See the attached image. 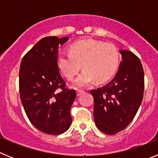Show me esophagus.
Returning a JSON list of instances; mask_svg holds the SVG:
<instances>
[{
    "label": "esophagus",
    "mask_w": 158,
    "mask_h": 158,
    "mask_svg": "<svg viewBox=\"0 0 158 158\" xmlns=\"http://www.w3.org/2000/svg\"><path fill=\"white\" fill-rule=\"evenodd\" d=\"M84 90H82V89H77V96H80L81 94V93H84Z\"/></svg>",
    "instance_id": "esophagus-1"
}]
</instances>
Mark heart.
<instances>
[{
  "instance_id": "b5f03b06",
  "label": "heart",
  "mask_w": 158,
  "mask_h": 158,
  "mask_svg": "<svg viewBox=\"0 0 158 158\" xmlns=\"http://www.w3.org/2000/svg\"><path fill=\"white\" fill-rule=\"evenodd\" d=\"M120 62L119 51L112 43L94 40H84L72 44L70 52L62 51L57 56V63L64 76L72 80L81 69L74 81L78 87L87 86L96 80L104 83L111 79Z\"/></svg>"
}]
</instances>
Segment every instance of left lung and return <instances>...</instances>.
<instances>
[{
  "label": "left lung",
  "instance_id": "1",
  "mask_svg": "<svg viewBox=\"0 0 158 158\" xmlns=\"http://www.w3.org/2000/svg\"><path fill=\"white\" fill-rule=\"evenodd\" d=\"M122 62L112 80L91 90L94 120L103 133L115 135L127 127L139 110L144 92V71L134 53L120 51Z\"/></svg>",
  "mask_w": 158,
  "mask_h": 158
}]
</instances>
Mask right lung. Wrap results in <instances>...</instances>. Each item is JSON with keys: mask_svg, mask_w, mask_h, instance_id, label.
I'll list each match as a JSON object with an SVG mask.
<instances>
[{"mask_svg": "<svg viewBox=\"0 0 158 158\" xmlns=\"http://www.w3.org/2000/svg\"><path fill=\"white\" fill-rule=\"evenodd\" d=\"M68 37L40 40L23 56L19 67L20 100L35 127L48 135H61L72 123L70 108L74 89L65 88L57 63L58 49Z\"/></svg>", "mask_w": 158, "mask_h": 158, "instance_id": "add662e5", "label": "right lung"}]
</instances>
